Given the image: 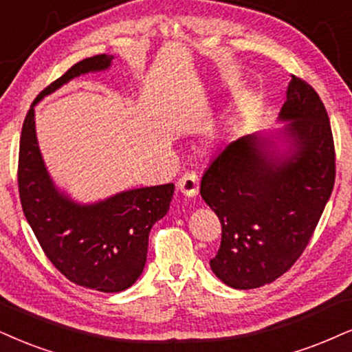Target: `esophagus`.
<instances>
[{
  "mask_svg": "<svg viewBox=\"0 0 352 352\" xmlns=\"http://www.w3.org/2000/svg\"><path fill=\"white\" fill-rule=\"evenodd\" d=\"M177 188L188 197H194L199 192V177L196 173L188 171L177 181Z\"/></svg>",
  "mask_w": 352,
  "mask_h": 352,
  "instance_id": "1",
  "label": "esophagus"
}]
</instances>
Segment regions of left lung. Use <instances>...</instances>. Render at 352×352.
I'll return each mask as SVG.
<instances>
[{"label":"left lung","instance_id":"8db88e82","mask_svg":"<svg viewBox=\"0 0 352 352\" xmlns=\"http://www.w3.org/2000/svg\"><path fill=\"white\" fill-rule=\"evenodd\" d=\"M279 120L290 153L245 135L212 160L201 196L222 223L210 267L233 289L271 284L300 258L314 235L336 177L331 125L316 91L292 75Z\"/></svg>","mask_w":352,"mask_h":352}]
</instances>
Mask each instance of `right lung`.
Wrapping results in <instances>:
<instances>
[{
	"label": "right lung",
	"instance_id": "obj_1",
	"mask_svg": "<svg viewBox=\"0 0 352 352\" xmlns=\"http://www.w3.org/2000/svg\"><path fill=\"white\" fill-rule=\"evenodd\" d=\"M112 58L81 60L38 94L24 119L17 164L21 206L43 253L68 280L99 292H120L140 277L150 230L166 215L175 184L124 190L88 206L73 202L58 192L43 164L34 106L73 78L109 68Z\"/></svg>",
	"mask_w": 352,
	"mask_h": 352
}]
</instances>
